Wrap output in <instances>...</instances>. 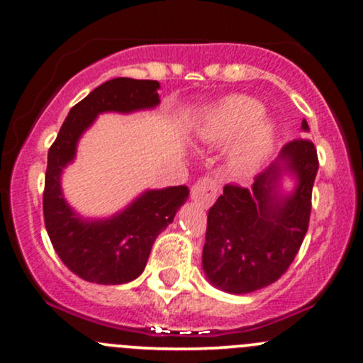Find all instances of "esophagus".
Listing matches in <instances>:
<instances>
[{"mask_svg":"<svg viewBox=\"0 0 363 363\" xmlns=\"http://www.w3.org/2000/svg\"><path fill=\"white\" fill-rule=\"evenodd\" d=\"M218 182L213 177H201L191 189V198L201 206H211L215 203L216 194H218Z\"/></svg>","mask_w":363,"mask_h":363,"instance_id":"1","label":"esophagus"}]
</instances>
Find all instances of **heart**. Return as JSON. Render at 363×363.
<instances>
[{
  "mask_svg": "<svg viewBox=\"0 0 363 363\" xmlns=\"http://www.w3.org/2000/svg\"><path fill=\"white\" fill-rule=\"evenodd\" d=\"M261 112L256 99L230 95L203 116L196 126V138L222 147L240 136L230 152V167L239 176H249L264 164L274 143L273 123L262 118Z\"/></svg>",
  "mask_w": 363,
  "mask_h": 363,
  "instance_id": "1",
  "label": "heart"
}]
</instances>
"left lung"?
Returning a JSON list of instances; mask_svg holds the SVG:
<instances>
[{
  "label": "left lung",
  "instance_id": "left-lung-1",
  "mask_svg": "<svg viewBox=\"0 0 363 363\" xmlns=\"http://www.w3.org/2000/svg\"><path fill=\"white\" fill-rule=\"evenodd\" d=\"M303 131H309L302 121ZM318 152L307 138L291 140L280 157L254 179L252 189L227 184L208 211L203 269L216 289L251 294L272 285L289 269L309 228ZM283 173L298 186L290 195L277 187Z\"/></svg>",
  "mask_w": 363,
  "mask_h": 363
}]
</instances>
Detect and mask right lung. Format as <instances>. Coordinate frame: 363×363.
I'll use <instances>...</instances> for the list:
<instances>
[{"label": "right lung", "instance_id": "obj_1", "mask_svg": "<svg viewBox=\"0 0 363 363\" xmlns=\"http://www.w3.org/2000/svg\"><path fill=\"white\" fill-rule=\"evenodd\" d=\"M155 80L114 78L91 90L72 107L48 153L44 222L54 251L74 274L99 285H121L138 278L164 228L186 203L187 186L145 191L118 215L85 220L72 210L61 191L62 169L73 162L86 128L102 112L153 109L160 102Z\"/></svg>", "mask_w": 363, "mask_h": 363}]
</instances>
